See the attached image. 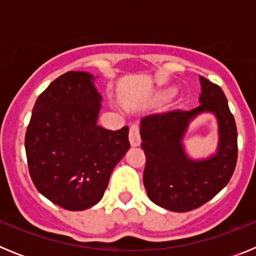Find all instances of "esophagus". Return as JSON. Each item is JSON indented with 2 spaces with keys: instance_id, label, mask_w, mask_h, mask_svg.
I'll return each mask as SVG.
<instances>
[{
  "instance_id": "obj_1",
  "label": "esophagus",
  "mask_w": 256,
  "mask_h": 256,
  "mask_svg": "<svg viewBox=\"0 0 256 256\" xmlns=\"http://www.w3.org/2000/svg\"><path fill=\"white\" fill-rule=\"evenodd\" d=\"M130 142L133 148L141 144V136H140V126L137 124H132L130 126Z\"/></svg>"
}]
</instances>
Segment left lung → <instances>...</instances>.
I'll return each mask as SVG.
<instances>
[{"label": "left lung", "mask_w": 256, "mask_h": 256, "mask_svg": "<svg viewBox=\"0 0 256 256\" xmlns=\"http://www.w3.org/2000/svg\"><path fill=\"white\" fill-rule=\"evenodd\" d=\"M200 105L191 110L152 112L141 120V148L146 155L144 184L156 205L184 212L200 208L226 187L237 162V128L224 92L200 76ZM201 112L218 120L217 154L192 160L184 152L182 137L190 121Z\"/></svg>", "instance_id": "obj_1"}]
</instances>
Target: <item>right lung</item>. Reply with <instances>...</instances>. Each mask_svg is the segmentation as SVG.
I'll list each match as a JSON object with an SVG mask.
<instances>
[{"label":"right lung","instance_id":"add662e5","mask_svg":"<svg viewBox=\"0 0 256 256\" xmlns=\"http://www.w3.org/2000/svg\"><path fill=\"white\" fill-rule=\"evenodd\" d=\"M101 94L94 76L68 72L38 96L26 133L36 188L66 210H84L102 198L115 165L130 150L128 126H97Z\"/></svg>","mask_w":256,"mask_h":256}]
</instances>
